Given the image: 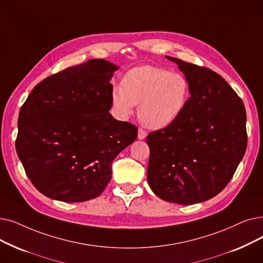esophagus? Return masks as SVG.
Returning a JSON list of instances; mask_svg holds the SVG:
<instances>
[{
	"instance_id": "esophagus-1",
	"label": "esophagus",
	"mask_w": 263,
	"mask_h": 263,
	"mask_svg": "<svg viewBox=\"0 0 263 263\" xmlns=\"http://www.w3.org/2000/svg\"><path fill=\"white\" fill-rule=\"evenodd\" d=\"M147 136V133L146 131H144L143 129H139V132H138V139L139 140H144Z\"/></svg>"
}]
</instances>
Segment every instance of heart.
I'll return each instance as SVG.
<instances>
[{
	"label": "heart",
	"instance_id": "heart-1",
	"mask_svg": "<svg viewBox=\"0 0 263 263\" xmlns=\"http://www.w3.org/2000/svg\"><path fill=\"white\" fill-rule=\"evenodd\" d=\"M190 96L187 78L179 73L152 65L134 67L111 90V103L121 118H128L136 104L145 127L159 130L176 121Z\"/></svg>",
	"mask_w": 263,
	"mask_h": 263
}]
</instances>
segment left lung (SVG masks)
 <instances>
[{
  "mask_svg": "<svg viewBox=\"0 0 263 263\" xmlns=\"http://www.w3.org/2000/svg\"><path fill=\"white\" fill-rule=\"evenodd\" d=\"M166 59L184 73L190 98L176 121L148 134L147 180L160 199L190 205L217 196L232 178L247 146L246 110L219 74Z\"/></svg>",
  "mask_w": 263,
  "mask_h": 263,
  "instance_id": "8db88e82",
  "label": "left lung"
}]
</instances>
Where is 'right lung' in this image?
Returning <instances> with one entry per match:
<instances>
[{
    "label": "right lung",
    "mask_w": 263,
    "mask_h": 263,
    "mask_svg": "<svg viewBox=\"0 0 263 263\" xmlns=\"http://www.w3.org/2000/svg\"><path fill=\"white\" fill-rule=\"evenodd\" d=\"M119 66L91 59L37 84L21 106L16 151L35 188L52 200L95 199L111 162L138 136L114 118L110 79Z\"/></svg>",
    "instance_id": "1"
}]
</instances>
